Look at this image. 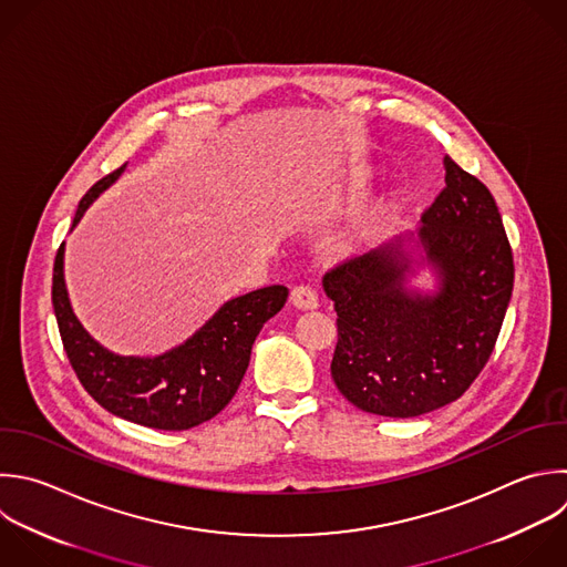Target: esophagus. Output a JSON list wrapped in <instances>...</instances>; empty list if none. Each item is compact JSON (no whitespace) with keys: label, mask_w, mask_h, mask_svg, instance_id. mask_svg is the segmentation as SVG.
<instances>
[{"label":"esophagus","mask_w":567,"mask_h":567,"mask_svg":"<svg viewBox=\"0 0 567 567\" xmlns=\"http://www.w3.org/2000/svg\"><path fill=\"white\" fill-rule=\"evenodd\" d=\"M290 301L292 306H297L299 310H315L319 306V299H317V292L310 288V286H295L292 292H290Z\"/></svg>","instance_id":"34e87169"}]
</instances>
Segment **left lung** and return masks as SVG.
Wrapping results in <instances>:
<instances>
[{
	"label": "left lung",
	"mask_w": 567,
	"mask_h": 567,
	"mask_svg": "<svg viewBox=\"0 0 567 567\" xmlns=\"http://www.w3.org/2000/svg\"><path fill=\"white\" fill-rule=\"evenodd\" d=\"M445 188L414 233L323 277L339 341V392L363 412L410 419L456 401L487 363L514 286L512 248L489 190L443 157ZM430 265L437 286H409Z\"/></svg>",
	"instance_id": "1"
}]
</instances>
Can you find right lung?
Returning <instances> with one entry per match:
<instances>
[{
  "instance_id": "1",
  "label": "right lung",
  "mask_w": 567,
  "mask_h": 567,
  "mask_svg": "<svg viewBox=\"0 0 567 567\" xmlns=\"http://www.w3.org/2000/svg\"><path fill=\"white\" fill-rule=\"evenodd\" d=\"M124 168L82 197L73 228ZM286 299V286L252 290L226 301L182 346L157 357H124L95 341L75 317L64 281V244L53 268V308L78 379L111 414L155 430H188L219 414L246 374L259 330Z\"/></svg>"
}]
</instances>
